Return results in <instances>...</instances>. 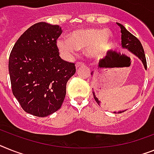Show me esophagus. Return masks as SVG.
Wrapping results in <instances>:
<instances>
[{"instance_id": "1", "label": "esophagus", "mask_w": 154, "mask_h": 154, "mask_svg": "<svg viewBox=\"0 0 154 154\" xmlns=\"http://www.w3.org/2000/svg\"><path fill=\"white\" fill-rule=\"evenodd\" d=\"M83 65H84V63H82V62H76L75 63V68H80L81 66H83Z\"/></svg>"}]
</instances>
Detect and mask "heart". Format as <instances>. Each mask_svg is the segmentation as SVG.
<instances>
[{
  "mask_svg": "<svg viewBox=\"0 0 154 154\" xmlns=\"http://www.w3.org/2000/svg\"><path fill=\"white\" fill-rule=\"evenodd\" d=\"M57 48L65 57H72L79 49H84L91 59H100L107 53L111 45V34L97 28H82L74 30L68 37L62 36L57 41Z\"/></svg>",
  "mask_w": 154,
  "mask_h": 154,
  "instance_id": "heart-1",
  "label": "heart"
}]
</instances>
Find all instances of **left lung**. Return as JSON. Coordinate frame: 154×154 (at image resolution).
I'll return each instance as SVG.
<instances>
[{"label": "left lung", "mask_w": 154, "mask_h": 154, "mask_svg": "<svg viewBox=\"0 0 154 154\" xmlns=\"http://www.w3.org/2000/svg\"><path fill=\"white\" fill-rule=\"evenodd\" d=\"M118 26H120V32H121V45L122 49H127L130 53H133L134 56H136L138 59L140 60L142 63H143L145 69L146 70L147 68V64H146V56H145L144 49L143 48V45L141 44L136 37H134L132 34H131L127 29L124 27L122 24L116 23ZM94 72H91V75H93ZM94 94V97L95 101H97L98 105L101 104V101H99L98 98L96 97L95 93L93 92ZM126 110H122V111L119 112H113L114 113H121L124 112Z\"/></svg>", "instance_id": "left-lung-1"}]
</instances>
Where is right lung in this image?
I'll return each instance as SVG.
<instances>
[{
  "label": "right lung",
  "instance_id": "right-lung-1",
  "mask_svg": "<svg viewBox=\"0 0 154 154\" xmlns=\"http://www.w3.org/2000/svg\"><path fill=\"white\" fill-rule=\"evenodd\" d=\"M58 25L37 23L14 45L8 71L13 95L24 111L38 117L53 114L61 107L66 85L75 73L74 63L59 56Z\"/></svg>",
  "mask_w": 154,
  "mask_h": 154
}]
</instances>
